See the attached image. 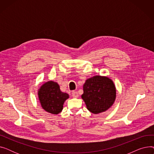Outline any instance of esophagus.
Instances as JSON below:
<instances>
[{
    "mask_svg": "<svg viewBox=\"0 0 154 154\" xmlns=\"http://www.w3.org/2000/svg\"><path fill=\"white\" fill-rule=\"evenodd\" d=\"M72 96L73 97H74V98L78 97H79L78 92H76V91H73L72 93Z\"/></svg>",
    "mask_w": 154,
    "mask_h": 154,
    "instance_id": "obj_1",
    "label": "esophagus"
}]
</instances>
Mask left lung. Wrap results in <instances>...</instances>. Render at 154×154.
Returning a JSON list of instances; mask_svg holds the SVG:
<instances>
[{
	"mask_svg": "<svg viewBox=\"0 0 154 154\" xmlns=\"http://www.w3.org/2000/svg\"><path fill=\"white\" fill-rule=\"evenodd\" d=\"M82 99L87 109L95 114L108 110L116 98V89L112 80L104 76L96 75L85 80Z\"/></svg>",
	"mask_w": 154,
	"mask_h": 154,
	"instance_id": "8db88e82",
	"label": "left lung"
}]
</instances>
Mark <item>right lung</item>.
Here are the masks:
<instances>
[{"label": "right lung", "instance_id": "add662e5", "mask_svg": "<svg viewBox=\"0 0 154 154\" xmlns=\"http://www.w3.org/2000/svg\"><path fill=\"white\" fill-rule=\"evenodd\" d=\"M38 96L43 109L54 115L62 110L64 102L69 97V94L62 92L59 84L54 81H48L40 87Z\"/></svg>", "mask_w": 154, "mask_h": 154}]
</instances>
